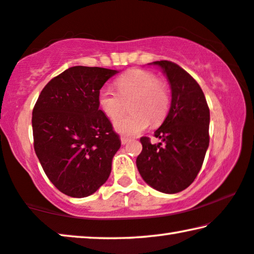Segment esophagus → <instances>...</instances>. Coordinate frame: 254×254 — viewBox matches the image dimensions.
<instances>
[{
  "mask_svg": "<svg viewBox=\"0 0 254 254\" xmlns=\"http://www.w3.org/2000/svg\"><path fill=\"white\" fill-rule=\"evenodd\" d=\"M128 141H130V139L127 138V137L121 138V142H122V145H126V143H127Z\"/></svg>",
  "mask_w": 254,
  "mask_h": 254,
  "instance_id": "34e87169",
  "label": "esophagus"
}]
</instances>
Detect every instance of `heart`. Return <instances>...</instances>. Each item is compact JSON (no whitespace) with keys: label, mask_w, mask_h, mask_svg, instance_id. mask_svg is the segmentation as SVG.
I'll return each mask as SVG.
<instances>
[{"label":"heart","mask_w":254,"mask_h":254,"mask_svg":"<svg viewBox=\"0 0 254 254\" xmlns=\"http://www.w3.org/2000/svg\"><path fill=\"white\" fill-rule=\"evenodd\" d=\"M117 91L104 85L98 92V105L104 114L116 120L122 112V98L133 96L130 103L131 114L120 117L115 122V130L124 135L141 133L153 123L164 120L170 107V93L165 84L158 81L153 71L131 69L115 82Z\"/></svg>","instance_id":"obj_1"}]
</instances>
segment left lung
I'll return each mask as SVG.
<instances>
[{"label": "left lung", "mask_w": 254, "mask_h": 254, "mask_svg": "<svg viewBox=\"0 0 254 254\" xmlns=\"http://www.w3.org/2000/svg\"><path fill=\"white\" fill-rule=\"evenodd\" d=\"M150 65L166 75L172 99L168 116L154 133L161 142L140 138L142 150L135 163L150 187L176 194L186 189L202 168L210 141V109L198 83L180 66L168 60Z\"/></svg>", "instance_id": "obj_1"}]
</instances>
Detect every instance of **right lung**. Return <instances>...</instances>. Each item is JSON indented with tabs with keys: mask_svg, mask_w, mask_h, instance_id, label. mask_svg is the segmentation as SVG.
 I'll return each mask as SVG.
<instances>
[{
	"mask_svg": "<svg viewBox=\"0 0 254 254\" xmlns=\"http://www.w3.org/2000/svg\"><path fill=\"white\" fill-rule=\"evenodd\" d=\"M119 73L74 66L44 86L33 109L34 149L45 175L70 197H86L107 181L121 147L99 109L98 92Z\"/></svg>",
	"mask_w": 254,
	"mask_h": 254,
	"instance_id": "add662e5",
	"label": "right lung"
}]
</instances>
